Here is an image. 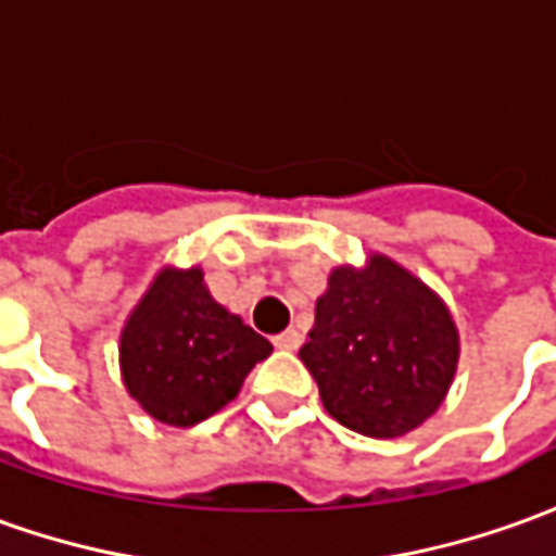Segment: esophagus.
Instances as JSON below:
<instances>
[{
	"mask_svg": "<svg viewBox=\"0 0 556 556\" xmlns=\"http://www.w3.org/2000/svg\"><path fill=\"white\" fill-rule=\"evenodd\" d=\"M274 345H277V349H286V352H291V349H298V345H301V333L294 331V328H289V331H282L279 337H274Z\"/></svg>",
	"mask_w": 556,
	"mask_h": 556,
	"instance_id": "obj_1",
	"label": "esophagus"
}]
</instances>
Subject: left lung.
Wrapping results in <instances>:
<instances>
[{
	"mask_svg": "<svg viewBox=\"0 0 556 556\" xmlns=\"http://www.w3.org/2000/svg\"><path fill=\"white\" fill-rule=\"evenodd\" d=\"M301 345L328 415L355 433L394 440L442 406L460 361L448 304L386 252L337 265Z\"/></svg>",
	"mask_w": 556,
	"mask_h": 556,
	"instance_id": "8db88e82",
	"label": "left lung"
}]
</instances>
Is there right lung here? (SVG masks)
I'll use <instances>...</instances> for the list:
<instances>
[{"label":"right lung","mask_w":556,"mask_h":556,"mask_svg":"<svg viewBox=\"0 0 556 556\" xmlns=\"http://www.w3.org/2000/svg\"><path fill=\"white\" fill-rule=\"evenodd\" d=\"M274 352L207 289L198 265H165L119 331V372L150 418L192 427L238 397L250 370Z\"/></svg>","instance_id":"add662e5"}]
</instances>
